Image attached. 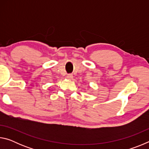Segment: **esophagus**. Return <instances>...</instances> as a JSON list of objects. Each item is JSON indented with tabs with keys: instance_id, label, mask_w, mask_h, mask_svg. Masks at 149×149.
Returning <instances> with one entry per match:
<instances>
[{
	"instance_id": "34e87169",
	"label": "esophagus",
	"mask_w": 149,
	"mask_h": 149,
	"mask_svg": "<svg viewBox=\"0 0 149 149\" xmlns=\"http://www.w3.org/2000/svg\"><path fill=\"white\" fill-rule=\"evenodd\" d=\"M66 77H67L68 79H73V75H72V74H68Z\"/></svg>"
}]
</instances>
